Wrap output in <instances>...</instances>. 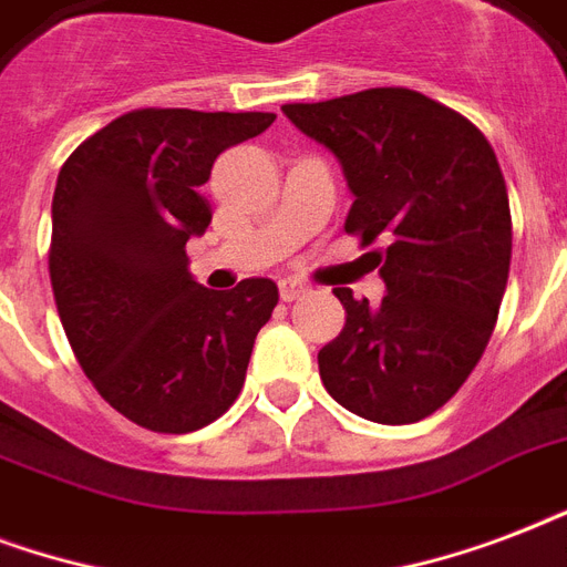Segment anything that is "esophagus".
Instances as JSON below:
<instances>
[{
	"mask_svg": "<svg viewBox=\"0 0 567 567\" xmlns=\"http://www.w3.org/2000/svg\"><path fill=\"white\" fill-rule=\"evenodd\" d=\"M306 291H309V285L302 282V279H297V276H285V279H279V293H282L285 302L297 300V297H302Z\"/></svg>",
	"mask_w": 567,
	"mask_h": 567,
	"instance_id": "1",
	"label": "esophagus"
}]
</instances>
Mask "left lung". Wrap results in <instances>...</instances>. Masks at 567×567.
<instances>
[{"mask_svg":"<svg viewBox=\"0 0 567 567\" xmlns=\"http://www.w3.org/2000/svg\"><path fill=\"white\" fill-rule=\"evenodd\" d=\"M282 111L341 164L355 196L344 229L388 244L368 252L379 306L336 288L347 323L318 353L320 379L364 421H421L471 377L501 311L512 217L497 155L471 120L405 87Z\"/></svg>","mask_w":567,"mask_h":567,"instance_id":"obj_1","label":"left lung"}]
</instances>
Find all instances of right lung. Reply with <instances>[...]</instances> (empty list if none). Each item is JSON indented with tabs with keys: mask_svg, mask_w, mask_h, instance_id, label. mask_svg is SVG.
<instances>
[{
	"mask_svg": "<svg viewBox=\"0 0 567 567\" xmlns=\"http://www.w3.org/2000/svg\"><path fill=\"white\" fill-rule=\"evenodd\" d=\"M265 111L141 109L111 120L58 173L49 276L75 359L120 414L194 432L240 394L274 279L212 291L188 244L212 223L199 194L217 155L261 135Z\"/></svg>",
	"mask_w": 567,
	"mask_h": 567,
	"instance_id": "1",
	"label": "right lung"
}]
</instances>
